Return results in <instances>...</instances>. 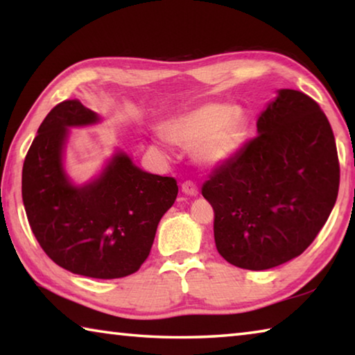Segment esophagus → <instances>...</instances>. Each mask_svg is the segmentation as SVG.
Instances as JSON below:
<instances>
[{"mask_svg":"<svg viewBox=\"0 0 355 355\" xmlns=\"http://www.w3.org/2000/svg\"><path fill=\"white\" fill-rule=\"evenodd\" d=\"M182 191L188 196L199 194V188H197V184L194 182H191V180H186V182L182 184Z\"/></svg>","mask_w":355,"mask_h":355,"instance_id":"obj_1","label":"esophagus"}]
</instances>
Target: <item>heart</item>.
<instances>
[{
    "label": "heart",
    "mask_w": 355,
    "mask_h": 355,
    "mask_svg": "<svg viewBox=\"0 0 355 355\" xmlns=\"http://www.w3.org/2000/svg\"><path fill=\"white\" fill-rule=\"evenodd\" d=\"M245 133V117L228 105L209 103L178 117L166 127L177 146L199 148L203 163L218 164L236 152Z\"/></svg>",
    "instance_id": "obj_1"
}]
</instances>
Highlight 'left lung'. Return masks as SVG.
Returning a JSON list of instances; mask_svg holds the SVG:
<instances>
[{
    "label": "left lung",
    "instance_id": "8db88e82",
    "mask_svg": "<svg viewBox=\"0 0 355 355\" xmlns=\"http://www.w3.org/2000/svg\"><path fill=\"white\" fill-rule=\"evenodd\" d=\"M258 136L202 186L214 209V241L250 271L293 260L313 243L335 205L340 163L326 114L307 94L282 89Z\"/></svg>",
    "mask_w": 355,
    "mask_h": 355
}]
</instances>
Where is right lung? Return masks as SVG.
<instances>
[{"mask_svg": "<svg viewBox=\"0 0 355 355\" xmlns=\"http://www.w3.org/2000/svg\"><path fill=\"white\" fill-rule=\"evenodd\" d=\"M97 120L76 98L53 107L23 163L21 196L45 254L70 272L106 280L127 277L147 260L178 186L173 177L141 171L125 153L114 156L95 182L71 186L62 169L67 128Z\"/></svg>", "mask_w": 355, "mask_h": 355, "instance_id": "add662e5", "label": "right lung"}]
</instances>
